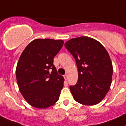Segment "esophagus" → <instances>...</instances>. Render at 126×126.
I'll return each instance as SVG.
<instances>
[{
	"instance_id": "34e87169",
	"label": "esophagus",
	"mask_w": 126,
	"mask_h": 126,
	"mask_svg": "<svg viewBox=\"0 0 126 126\" xmlns=\"http://www.w3.org/2000/svg\"><path fill=\"white\" fill-rule=\"evenodd\" d=\"M64 79L66 80L67 79V75H64Z\"/></svg>"
}]
</instances>
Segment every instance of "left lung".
<instances>
[{
    "label": "left lung",
    "mask_w": 126,
    "mask_h": 126,
    "mask_svg": "<svg viewBox=\"0 0 126 126\" xmlns=\"http://www.w3.org/2000/svg\"><path fill=\"white\" fill-rule=\"evenodd\" d=\"M75 59L78 81L70 86L75 100L81 104L93 106L101 102L110 90L113 65L102 44L88 37L72 38L64 44Z\"/></svg>",
    "instance_id": "obj_1"
}]
</instances>
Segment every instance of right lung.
I'll use <instances>...</instances> for the list:
<instances>
[{
	"instance_id": "1",
	"label": "right lung",
	"mask_w": 126,
	"mask_h": 126,
	"mask_svg": "<svg viewBox=\"0 0 126 126\" xmlns=\"http://www.w3.org/2000/svg\"><path fill=\"white\" fill-rule=\"evenodd\" d=\"M63 44L62 40L35 39L22 53L16 65V81L32 106L45 109L59 100L64 79L58 74L53 59Z\"/></svg>"
}]
</instances>
